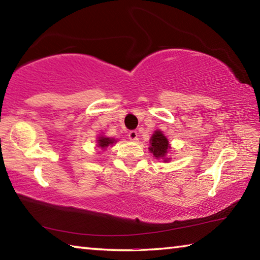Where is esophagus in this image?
<instances>
[{
    "label": "esophagus",
    "instance_id": "1",
    "mask_svg": "<svg viewBox=\"0 0 260 260\" xmlns=\"http://www.w3.org/2000/svg\"><path fill=\"white\" fill-rule=\"evenodd\" d=\"M128 138H129V140H132V141H138V140H139L138 132H136V131H131L129 133H128Z\"/></svg>",
    "mask_w": 260,
    "mask_h": 260
}]
</instances>
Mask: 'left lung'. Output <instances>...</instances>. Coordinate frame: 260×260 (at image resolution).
<instances>
[{"label": "left lung", "instance_id": "obj_1", "mask_svg": "<svg viewBox=\"0 0 260 260\" xmlns=\"http://www.w3.org/2000/svg\"><path fill=\"white\" fill-rule=\"evenodd\" d=\"M171 149V144L167 140L166 136L160 129L155 131L150 138V147H149V151H150L156 159L162 160L164 162H169L171 158L167 157Z\"/></svg>", "mask_w": 260, "mask_h": 260}]
</instances>
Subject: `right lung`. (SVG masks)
<instances>
[{
  "label": "right lung",
  "mask_w": 260,
  "mask_h": 260,
  "mask_svg": "<svg viewBox=\"0 0 260 260\" xmlns=\"http://www.w3.org/2000/svg\"><path fill=\"white\" fill-rule=\"evenodd\" d=\"M117 141L118 140L113 139V138H108V136H104V135H99L98 144H96V146H98V148L101 149V150H105L108 147L113 146L114 143H117Z\"/></svg>",
  "instance_id": "add662e5"
}]
</instances>
